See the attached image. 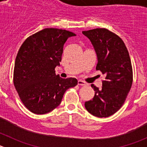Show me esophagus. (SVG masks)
Wrapping results in <instances>:
<instances>
[{
  "instance_id": "34e87169",
  "label": "esophagus",
  "mask_w": 147,
  "mask_h": 147,
  "mask_svg": "<svg viewBox=\"0 0 147 147\" xmlns=\"http://www.w3.org/2000/svg\"><path fill=\"white\" fill-rule=\"evenodd\" d=\"M78 85H81V86H85L87 85V83L82 80H78Z\"/></svg>"
}]
</instances>
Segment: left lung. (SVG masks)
<instances>
[{
	"label": "left lung",
	"mask_w": 147,
	"mask_h": 147,
	"mask_svg": "<svg viewBox=\"0 0 147 147\" xmlns=\"http://www.w3.org/2000/svg\"><path fill=\"white\" fill-rule=\"evenodd\" d=\"M93 44L98 62L96 69L105 75L102 89L92 84L94 97L85 103L92 115L108 117L116 113L125 102L133 80L132 63L125 44L113 32L107 28L83 31Z\"/></svg>",
	"instance_id": "left-lung-1"
}]
</instances>
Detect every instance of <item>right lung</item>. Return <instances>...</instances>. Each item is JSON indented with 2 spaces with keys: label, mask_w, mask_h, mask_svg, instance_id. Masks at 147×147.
I'll return each instance as SVG.
<instances>
[{
  "label": "right lung",
  "mask_w": 147,
  "mask_h": 147,
  "mask_svg": "<svg viewBox=\"0 0 147 147\" xmlns=\"http://www.w3.org/2000/svg\"><path fill=\"white\" fill-rule=\"evenodd\" d=\"M76 36L65 29L46 28L23 42L15 59L13 82L21 102L35 114H45L59 106L65 92L77 85L75 78L62 79L55 67L62 60L63 45Z\"/></svg>",
  "instance_id": "add662e5"
}]
</instances>
